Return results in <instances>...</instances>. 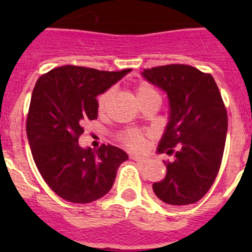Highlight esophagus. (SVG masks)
<instances>
[{
	"mask_svg": "<svg viewBox=\"0 0 252 252\" xmlns=\"http://www.w3.org/2000/svg\"><path fill=\"white\" fill-rule=\"evenodd\" d=\"M130 158L134 159V161L139 162V163H146L147 162V158H145V157H141V156H131Z\"/></svg>",
	"mask_w": 252,
	"mask_h": 252,
	"instance_id": "esophagus-1",
	"label": "esophagus"
}]
</instances>
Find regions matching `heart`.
I'll list each match as a JSON object with an SVG mask.
<instances>
[{"label":"heart","mask_w":252,"mask_h":252,"mask_svg":"<svg viewBox=\"0 0 252 252\" xmlns=\"http://www.w3.org/2000/svg\"><path fill=\"white\" fill-rule=\"evenodd\" d=\"M136 98H138L139 102H142V101L147 100L150 97H154V96H158L157 91L155 90L154 86H151L147 83H141L139 84L138 88H136ZM112 96H113V90L112 89H108L105 93L101 94L97 97V110L100 113L106 111L108 103H110ZM149 136V133L147 131L140 130V129L130 128L126 129L121 133L119 135V139L123 142L126 146L130 147L133 150H142L146 145V139Z\"/></svg>","instance_id":"heart-1"}]
</instances>
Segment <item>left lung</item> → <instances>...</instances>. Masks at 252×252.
I'll return each instance as SVG.
<instances>
[{"instance_id": "8db88e82", "label": "left lung", "mask_w": 252, "mask_h": 252, "mask_svg": "<svg viewBox=\"0 0 252 252\" xmlns=\"http://www.w3.org/2000/svg\"><path fill=\"white\" fill-rule=\"evenodd\" d=\"M142 77L166 91L171 107L157 151L174 154V161L167 162L166 177L152 189L167 205L194 204L212 187L224 151L228 116L217 84L188 64L144 69Z\"/></svg>"}]
</instances>
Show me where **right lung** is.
<instances>
[{
    "label": "right lung",
    "instance_id": "right-lung-1",
    "mask_svg": "<svg viewBox=\"0 0 252 252\" xmlns=\"http://www.w3.org/2000/svg\"><path fill=\"white\" fill-rule=\"evenodd\" d=\"M129 72L62 65L37 79L27 117L28 140L40 174L62 199L89 204L105 196L128 159L119 147L83 149L78 140L84 123L97 118L96 96Z\"/></svg>",
    "mask_w": 252,
    "mask_h": 252
}]
</instances>
